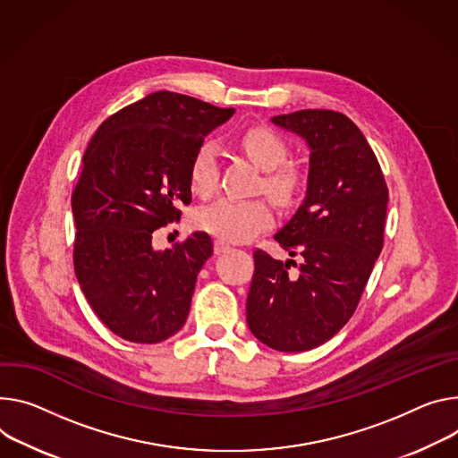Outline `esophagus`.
<instances>
[{"mask_svg": "<svg viewBox=\"0 0 458 458\" xmlns=\"http://www.w3.org/2000/svg\"><path fill=\"white\" fill-rule=\"evenodd\" d=\"M230 244L228 242H225V241H221V239H217L216 242H214V250H216V254H226V252H230Z\"/></svg>", "mask_w": 458, "mask_h": 458, "instance_id": "obj_1", "label": "esophagus"}]
</instances>
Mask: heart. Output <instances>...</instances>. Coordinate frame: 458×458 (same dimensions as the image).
<instances>
[{
  "instance_id": "b5f03b06",
  "label": "heart",
  "mask_w": 458,
  "mask_h": 458,
  "mask_svg": "<svg viewBox=\"0 0 458 458\" xmlns=\"http://www.w3.org/2000/svg\"><path fill=\"white\" fill-rule=\"evenodd\" d=\"M241 148L261 170L263 188L281 206L293 204L305 186V175L286 164L288 144L268 126H252L241 133ZM190 184L200 197H210L219 184V151L214 142L197 146L190 162ZM195 226L228 242H244L274 225L272 208L263 199L221 197L195 214Z\"/></svg>"
}]
</instances>
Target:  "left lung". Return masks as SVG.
Here are the masks:
<instances>
[{"instance_id": "obj_1", "label": "left lung", "mask_w": 458, "mask_h": 458, "mask_svg": "<svg viewBox=\"0 0 458 458\" xmlns=\"http://www.w3.org/2000/svg\"><path fill=\"white\" fill-rule=\"evenodd\" d=\"M279 128L310 148L307 195L274 239L290 258L254 252L246 321L265 345L283 352L310 351L351 319L384 246L389 190L356 123L330 109L277 114Z\"/></svg>"}]
</instances>
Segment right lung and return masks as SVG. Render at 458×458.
<instances>
[{"label":"right lung","mask_w":458,"mask_h":458,"mask_svg":"<svg viewBox=\"0 0 458 458\" xmlns=\"http://www.w3.org/2000/svg\"><path fill=\"white\" fill-rule=\"evenodd\" d=\"M235 109L157 91L102 122L71 204L74 274L100 321L133 344H158L186 323L212 239L195 232L153 248L155 232L191 202L190 162L204 137Z\"/></svg>","instance_id":"obj_1"}]
</instances>
